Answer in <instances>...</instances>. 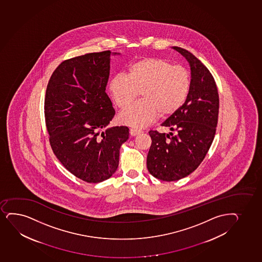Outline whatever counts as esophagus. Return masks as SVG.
I'll return each mask as SVG.
<instances>
[{
	"label": "esophagus",
	"mask_w": 262,
	"mask_h": 262,
	"mask_svg": "<svg viewBox=\"0 0 262 262\" xmlns=\"http://www.w3.org/2000/svg\"><path fill=\"white\" fill-rule=\"evenodd\" d=\"M130 135L132 136H136L137 135H140L142 132V130L136 129V128H130Z\"/></svg>",
	"instance_id": "esophagus-1"
}]
</instances>
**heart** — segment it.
Returning a JSON list of instances; mask_svg holds the SVG:
<instances>
[{
	"label": "heart",
	"instance_id": "b5f03b06",
	"mask_svg": "<svg viewBox=\"0 0 262 262\" xmlns=\"http://www.w3.org/2000/svg\"><path fill=\"white\" fill-rule=\"evenodd\" d=\"M189 71L173 66L162 57H147L133 63L127 75L116 74L109 83L115 105L127 107L142 93V100L119 115V121L135 128H142L158 116L169 117L183 106L190 94Z\"/></svg>",
	"mask_w": 262,
	"mask_h": 262
}]
</instances>
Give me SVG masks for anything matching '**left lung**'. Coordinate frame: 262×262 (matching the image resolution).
Segmentation results:
<instances>
[{"label": "left lung", "instance_id": "8db88e82", "mask_svg": "<svg viewBox=\"0 0 262 262\" xmlns=\"http://www.w3.org/2000/svg\"><path fill=\"white\" fill-rule=\"evenodd\" d=\"M173 48L190 63L191 85L183 106L162 124L176 134L148 132L152 143L147 169L166 182L185 178L200 165L213 142L220 110L216 82L207 67L190 51Z\"/></svg>", "mask_w": 262, "mask_h": 262}]
</instances>
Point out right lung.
Segmentation results:
<instances>
[{"mask_svg": "<svg viewBox=\"0 0 262 262\" xmlns=\"http://www.w3.org/2000/svg\"><path fill=\"white\" fill-rule=\"evenodd\" d=\"M110 54L104 51L63 61L52 73L45 98L53 153L68 171L90 184L117 170L120 146L129 136L125 126L100 133L115 115L105 94Z\"/></svg>", "mask_w": 262, "mask_h": 262, "instance_id": "add662e5", "label": "right lung"}]
</instances>
